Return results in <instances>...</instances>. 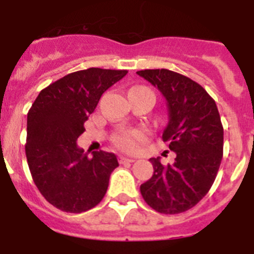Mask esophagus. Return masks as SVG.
I'll return each instance as SVG.
<instances>
[{
    "mask_svg": "<svg viewBox=\"0 0 254 254\" xmlns=\"http://www.w3.org/2000/svg\"><path fill=\"white\" fill-rule=\"evenodd\" d=\"M134 159L132 158H126V156H120V163L125 164V163H133Z\"/></svg>",
    "mask_w": 254,
    "mask_h": 254,
    "instance_id": "obj_1",
    "label": "esophagus"
}]
</instances>
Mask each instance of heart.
<instances>
[{
	"instance_id": "obj_1",
	"label": "heart",
	"mask_w": 254,
	"mask_h": 254,
	"mask_svg": "<svg viewBox=\"0 0 254 254\" xmlns=\"http://www.w3.org/2000/svg\"><path fill=\"white\" fill-rule=\"evenodd\" d=\"M147 138V132L142 128L126 129L114 138L117 147L126 152H136Z\"/></svg>"
}]
</instances>
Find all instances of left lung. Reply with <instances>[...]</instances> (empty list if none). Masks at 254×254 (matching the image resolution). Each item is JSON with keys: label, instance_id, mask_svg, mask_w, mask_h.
<instances>
[{"label": "left lung", "instance_id": "left-lung-1", "mask_svg": "<svg viewBox=\"0 0 254 254\" xmlns=\"http://www.w3.org/2000/svg\"><path fill=\"white\" fill-rule=\"evenodd\" d=\"M137 75L167 99L169 122L163 141L176 152L173 164L151 158L154 174L141 185L145 202L160 214H181L207 194L223 159L224 128L216 103L196 81L170 69H142Z\"/></svg>", "mask_w": 254, "mask_h": 254}]
</instances>
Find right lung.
Here are the masks:
<instances>
[{
  "label": "right lung",
  "instance_id": "right-lung-1",
  "mask_svg": "<svg viewBox=\"0 0 254 254\" xmlns=\"http://www.w3.org/2000/svg\"><path fill=\"white\" fill-rule=\"evenodd\" d=\"M127 72L91 67L68 73L40 91L29 109V169L40 193L61 211L84 212L107 193L117 156L100 150L89 158L76 141L103 93Z\"/></svg>",
  "mask_w": 254,
  "mask_h": 254
}]
</instances>
